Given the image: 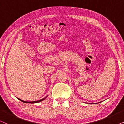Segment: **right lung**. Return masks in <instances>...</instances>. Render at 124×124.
I'll list each match as a JSON object with an SVG mask.
<instances>
[{
  "label": "right lung",
  "mask_w": 124,
  "mask_h": 124,
  "mask_svg": "<svg viewBox=\"0 0 124 124\" xmlns=\"http://www.w3.org/2000/svg\"><path fill=\"white\" fill-rule=\"evenodd\" d=\"M47 96H46V97H45V98H43V99H42L39 100V101H23V100H21L20 99H19V98H18V99H19L20 101H23V103H39V102H40V101H43L44 99H45L46 98H47Z\"/></svg>",
  "instance_id": "1"
}]
</instances>
